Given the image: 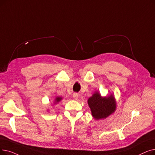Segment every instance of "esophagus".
I'll return each mask as SVG.
<instances>
[{
    "instance_id": "1",
    "label": "esophagus",
    "mask_w": 155,
    "mask_h": 155,
    "mask_svg": "<svg viewBox=\"0 0 155 155\" xmlns=\"http://www.w3.org/2000/svg\"><path fill=\"white\" fill-rule=\"evenodd\" d=\"M73 97L75 99H77L78 98V93H73Z\"/></svg>"
}]
</instances>
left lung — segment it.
I'll use <instances>...</instances> for the list:
<instances>
[{
    "label": "left lung",
    "mask_w": 155,
    "mask_h": 155,
    "mask_svg": "<svg viewBox=\"0 0 155 155\" xmlns=\"http://www.w3.org/2000/svg\"><path fill=\"white\" fill-rule=\"evenodd\" d=\"M92 115L96 120L105 118L115 111L116 102L111 95L102 97L98 92L94 93L88 99Z\"/></svg>",
    "instance_id": "obj_1"
}]
</instances>
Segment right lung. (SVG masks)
<instances>
[{
  "label": "right lung",
  "mask_w": 155,
  "mask_h": 155,
  "mask_svg": "<svg viewBox=\"0 0 155 155\" xmlns=\"http://www.w3.org/2000/svg\"><path fill=\"white\" fill-rule=\"evenodd\" d=\"M61 97H56V99H55L56 101H55V102H59V101H60L61 100Z\"/></svg>",
  "instance_id": "1"
}]
</instances>
